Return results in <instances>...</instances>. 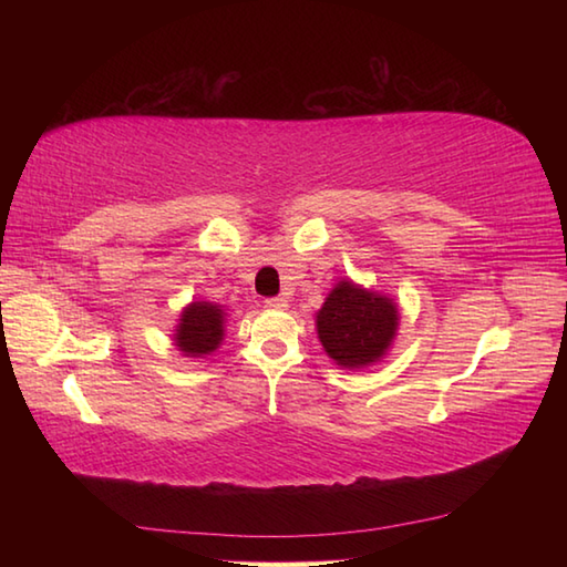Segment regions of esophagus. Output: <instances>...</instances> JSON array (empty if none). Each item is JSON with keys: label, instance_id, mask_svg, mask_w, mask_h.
<instances>
[{"label": "esophagus", "instance_id": "esophagus-1", "mask_svg": "<svg viewBox=\"0 0 567 567\" xmlns=\"http://www.w3.org/2000/svg\"><path fill=\"white\" fill-rule=\"evenodd\" d=\"M265 305L272 307V309H285L287 305H290V295H277V297H270V299H265Z\"/></svg>", "mask_w": 567, "mask_h": 567}]
</instances>
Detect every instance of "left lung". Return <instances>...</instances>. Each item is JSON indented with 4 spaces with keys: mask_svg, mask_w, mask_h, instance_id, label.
Wrapping results in <instances>:
<instances>
[{
    "mask_svg": "<svg viewBox=\"0 0 567 567\" xmlns=\"http://www.w3.org/2000/svg\"><path fill=\"white\" fill-rule=\"evenodd\" d=\"M400 327V311L390 297L341 280L317 311V333L336 365L358 370L388 355Z\"/></svg>",
    "mask_w": 567,
    "mask_h": 567,
    "instance_id": "left-lung-1",
    "label": "left lung"
}]
</instances>
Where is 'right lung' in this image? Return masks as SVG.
I'll use <instances>...</instances> for the list:
<instances>
[{
  "label": "right lung",
  "instance_id": "add662e5",
  "mask_svg": "<svg viewBox=\"0 0 567 567\" xmlns=\"http://www.w3.org/2000/svg\"><path fill=\"white\" fill-rule=\"evenodd\" d=\"M226 311L214 302H192L179 315L175 327V346L189 358H202L214 353L224 341Z\"/></svg>",
  "mask_w": 567,
  "mask_h": 567
}]
</instances>
